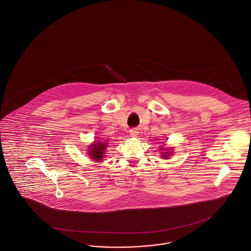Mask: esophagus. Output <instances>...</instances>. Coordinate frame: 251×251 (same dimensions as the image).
Returning a JSON list of instances; mask_svg holds the SVG:
<instances>
[{
	"label": "esophagus",
	"instance_id": "esophagus-1",
	"mask_svg": "<svg viewBox=\"0 0 251 251\" xmlns=\"http://www.w3.org/2000/svg\"><path fill=\"white\" fill-rule=\"evenodd\" d=\"M129 134H130V136L135 138L138 135V130L136 129H130L129 130Z\"/></svg>",
	"mask_w": 251,
	"mask_h": 251
}]
</instances>
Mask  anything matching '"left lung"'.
<instances>
[{
	"mask_svg": "<svg viewBox=\"0 0 251 251\" xmlns=\"http://www.w3.org/2000/svg\"><path fill=\"white\" fill-rule=\"evenodd\" d=\"M160 150H162V151H163V152H162V153H163V154H162V158H164V159H167V157H168V156H170L169 154L171 153V152H168V151L170 150V148H167V149H166V148H161Z\"/></svg>",
	"mask_w": 251,
	"mask_h": 251,
	"instance_id": "1",
	"label": "left lung"
}]
</instances>
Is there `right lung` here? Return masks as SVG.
<instances>
[{
  "label": "right lung",
  "mask_w": 251,
  "mask_h": 251,
  "mask_svg": "<svg viewBox=\"0 0 251 251\" xmlns=\"http://www.w3.org/2000/svg\"><path fill=\"white\" fill-rule=\"evenodd\" d=\"M108 145L107 142L105 141H95L94 144L89 145L88 147V154L90 156V158L94 161L97 162H101L104 158V154L106 153V149Z\"/></svg>",
  "instance_id": "1"
}]
</instances>
